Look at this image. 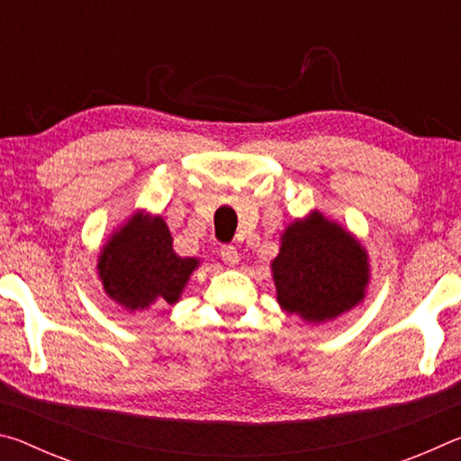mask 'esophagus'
<instances>
[{"label":"esophagus","mask_w":461,"mask_h":461,"mask_svg":"<svg viewBox=\"0 0 461 461\" xmlns=\"http://www.w3.org/2000/svg\"><path fill=\"white\" fill-rule=\"evenodd\" d=\"M220 254H221V260H223L225 264H228V267H236V264L240 262V254H238V249L233 248V246H230V244L221 246Z\"/></svg>","instance_id":"34e87169"}]
</instances>
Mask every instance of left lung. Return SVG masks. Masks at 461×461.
<instances>
[{
    "mask_svg": "<svg viewBox=\"0 0 461 461\" xmlns=\"http://www.w3.org/2000/svg\"><path fill=\"white\" fill-rule=\"evenodd\" d=\"M270 270L278 305L313 325L360 305L370 285L366 248L317 209L288 223Z\"/></svg>",
    "mask_w": 461,
    "mask_h": 461,
    "instance_id": "obj_1",
    "label": "left lung"
}]
</instances>
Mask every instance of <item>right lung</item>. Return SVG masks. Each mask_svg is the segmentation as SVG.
Listing matches in <instances>:
<instances>
[{"instance_id":"obj_1","label":"right lung","mask_w":461,"mask_h":461,"mask_svg":"<svg viewBox=\"0 0 461 461\" xmlns=\"http://www.w3.org/2000/svg\"><path fill=\"white\" fill-rule=\"evenodd\" d=\"M194 268H199L197 258H183L173 249L165 220L144 209L131 213L97 256L105 294L131 313L154 303L175 305Z\"/></svg>"}]
</instances>
